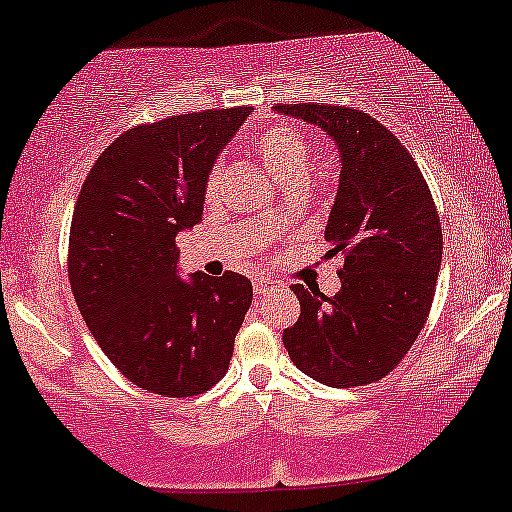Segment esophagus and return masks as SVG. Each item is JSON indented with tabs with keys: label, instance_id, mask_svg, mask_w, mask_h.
<instances>
[{
	"label": "esophagus",
	"instance_id": "34e87169",
	"mask_svg": "<svg viewBox=\"0 0 512 512\" xmlns=\"http://www.w3.org/2000/svg\"><path fill=\"white\" fill-rule=\"evenodd\" d=\"M252 288H255V293H269V291H279V288H283L281 281H276L274 276H255L252 279Z\"/></svg>",
	"mask_w": 512,
	"mask_h": 512
}]
</instances>
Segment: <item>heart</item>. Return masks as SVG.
<instances>
[{
  "label": "heart",
  "instance_id": "heart-1",
  "mask_svg": "<svg viewBox=\"0 0 512 512\" xmlns=\"http://www.w3.org/2000/svg\"><path fill=\"white\" fill-rule=\"evenodd\" d=\"M252 150L262 159L264 166L269 169L276 181L286 183H303L307 174H310V159L312 150L307 138L300 131L291 126H269L255 135L252 140ZM219 183V169H212L205 183V195L214 197ZM286 214L276 212L272 214V224H283Z\"/></svg>",
  "mask_w": 512,
  "mask_h": 512
}]
</instances>
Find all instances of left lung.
I'll list each match as a JSON object with an SVG mask.
<instances>
[{
  "mask_svg": "<svg viewBox=\"0 0 512 512\" xmlns=\"http://www.w3.org/2000/svg\"><path fill=\"white\" fill-rule=\"evenodd\" d=\"M334 140L338 193L324 238L343 252L341 291L295 283L300 317L283 346L307 377L334 389L384 379L403 360L432 307L443 236L432 193L405 145L353 107L281 104Z\"/></svg>",
  "mask_w": 512,
  "mask_h": 512,
  "instance_id": "obj_1",
  "label": "left lung"
}]
</instances>
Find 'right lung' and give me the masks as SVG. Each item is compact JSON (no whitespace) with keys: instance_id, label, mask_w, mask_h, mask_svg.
I'll return each mask as SVG.
<instances>
[{"instance_id":"right-lung-1","label":"right lung","mask_w":512,"mask_h":512,"mask_svg":"<svg viewBox=\"0 0 512 512\" xmlns=\"http://www.w3.org/2000/svg\"><path fill=\"white\" fill-rule=\"evenodd\" d=\"M250 107L135 126L92 164L69 236V279L104 355L140 389L188 398L229 369L252 283L178 276L176 236L202 219L205 183Z\"/></svg>"}]
</instances>
